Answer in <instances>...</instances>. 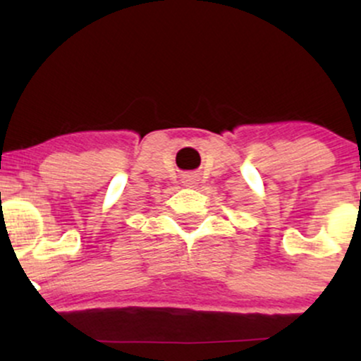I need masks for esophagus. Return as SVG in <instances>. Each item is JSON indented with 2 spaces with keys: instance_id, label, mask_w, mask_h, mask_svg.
I'll use <instances>...</instances> for the list:
<instances>
[{
  "instance_id": "1",
  "label": "esophagus",
  "mask_w": 361,
  "mask_h": 361,
  "mask_svg": "<svg viewBox=\"0 0 361 361\" xmlns=\"http://www.w3.org/2000/svg\"><path fill=\"white\" fill-rule=\"evenodd\" d=\"M183 183L186 185V186H190V185H193V178L192 176H185V180H183Z\"/></svg>"
}]
</instances>
